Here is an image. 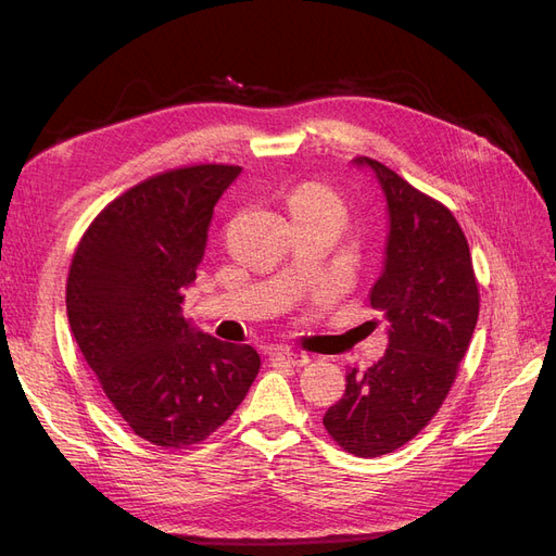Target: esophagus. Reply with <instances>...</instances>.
Wrapping results in <instances>:
<instances>
[{
    "label": "esophagus",
    "mask_w": 556,
    "mask_h": 556,
    "mask_svg": "<svg viewBox=\"0 0 556 556\" xmlns=\"http://www.w3.org/2000/svg\"><path fill=\"white\" fill-rule=\"evenodd\" d=\"M271 357H274V362L288 364V366H306L311 362L306 352H294V350H278Z\"/></svg>",
    "instance_id": "34e87169"
}]
</instances>
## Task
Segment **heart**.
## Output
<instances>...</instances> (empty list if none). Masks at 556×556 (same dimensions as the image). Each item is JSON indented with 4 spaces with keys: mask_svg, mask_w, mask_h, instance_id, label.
Here are the masks:
<instances>
[{
    "mask_svg": "<svg viewBox=\"0 0 556 556\" xmlns=\"http://www.w3.org/2000/svg\"><path fill=\"white\" fill-rule=\"evenodd\" d=\"M290 208H327L341 213V201L325 185L306 182L292 192Z\"/></svg>",
    "mask_w": 556,
    "mask_h": 556,
    "instance_id": "obj_1",
    "label": "heart"
}]
</instances>
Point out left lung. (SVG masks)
I'll list each match as a JSON object with an SVG mask.
<instances>
[{"label":"left lung","mask_w":556,"mask_h":556,"mask_svg":"<svg viewBox=\"0 0 556 556\" xmlns=\"http://www.w3.org/2000/svg\"><path fill=\"white\" fill-rule=\"evenodd\" d=\"M390 231L371 306L387 319V350L345 376V394L325 413L331 439L355 457L406 445L439 413L476 331L480 294L468 241L454 215L371 157Z\"/></svg>","instance_id":"obj_1"}]
</instances>
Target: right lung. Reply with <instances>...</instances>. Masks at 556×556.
Returning a JSON list of instances; mask_svg holds the SVG:
<instances>
[{
  "label": "right lung",
  "mask_w": 556,
  "mask_h": 556,
  "mask_svg": "<svg viewBox=\"0 0 556 556\" xmlns=\"http://www.w3.org/2000/svg\"><path fill=\"white\" fill-rule=\"evenodd\" d=\"M239 174L199 164L134 185L94 217L72 260L74 339L113 408L160 447L223 427L262 366L252 345L217 341L182 317L213 206Z\"/></svg>",
  "instance_id": "obj_1"
}]
</instances>
